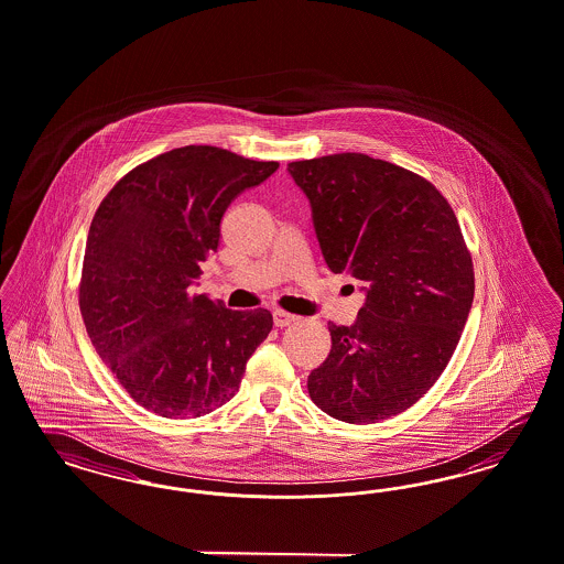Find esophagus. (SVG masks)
<instances>
[{
	"label": "esophagus",
	"instance_id": "1",
	"mask_svg": "<svg viewBox=\"0 0 564 564\" xmlns=\"http://www.w3.org/2000/svg\"><path fill=\"white\" fill-rule=\"evenodd\" d=\"M294 322H299V317L292 315V313L282 312V310H275V312H273V324H275L278 328H286V326H291Z\"/></svg>",
	"mask_w": 564,
	"mask_h": 564
}]
</instances>
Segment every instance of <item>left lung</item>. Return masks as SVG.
Returning <instances> with one entry per match:
<instances>
[{
  "label": "left lung",
  "mask_w": 564,
  "mask_h": 564,
  "mask_svg": "<svg viewBox=\"0 0 564 564\" xmlns=\"http://www.w3.org/2000/svg\"><path fill=\"white\" fill-rule=\"evenodd\" d=\"M326 265L359 280L351 326L307 378L313 403L349 424L412 408L445 370L475 296L458 219L431 182L359 152L289 163Z\"/></svg>",
  "instance_id": "1"
}]
</instances>
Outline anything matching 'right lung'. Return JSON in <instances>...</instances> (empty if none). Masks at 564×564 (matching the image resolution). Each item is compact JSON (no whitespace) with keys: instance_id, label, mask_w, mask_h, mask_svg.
<instances>
[{"instance_id":"1","label":"right lung","mask_w":564,"mask_h":564,"mask_svg":"<svg viewBox=\"0 0 564 564\" xmlns=\"http://www.w3.org/2000/svg\"><path fill=\"white\" fill-rule=\"evenodd\" d=\"M278 167L224 148H175L129 171L96 210L79 289L85 328L150 412L198 417L221 408L272 330L268 310L231 312L192 286L234 198Z\"/></svg>"}]
</instances>
